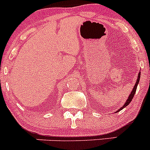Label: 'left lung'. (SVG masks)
<instances>
[{
  "label": "left lung",
  "mask_w": 150,
  "mask_h": 150,
  "mask_svg": "<svg viewBox=\"0 0 150 150\" xmlns=\"http://www.w3.org/2000/svg\"><path fill=\"white\" fill-rule=\"evenodd\" d=\"M140 77H141V73H140V72H139V73L138 74V78H137V82H136L135 86H134V88H133V90H132V91H131V94L129 95V96H128V99H127V100H126V102H125V103L124 104V105L122 106V107H121V108H120V109H119V110H118V111H117V112L120 111V110H122V109L124 108V107H126L127 105H128V104H130V102H131V101H132L133 98H134V94H135V93H136V91H137V86H138L139 81V80H140Z\"/></svg>",
  "instance_id": "1"
}]
</instances>
